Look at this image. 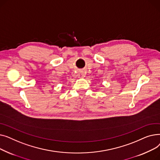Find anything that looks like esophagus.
<instances>
[{"mask_svg":"<svg viewBox=\"0 0 160 160\" xmlns=\"http://www.w3.org/2000/svg\"><path fill=\"white\" fill-rule=\"evenodd\" d=\"M79 74H80V75L81 76V77H84V74H84V72H83V71H81V72H80V73H79Z\"/></svg>","mask_w":160,"mask_h":160,"instance_id":"esophagus-1","label":"esophagus"}]
</instances>
